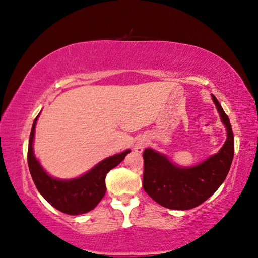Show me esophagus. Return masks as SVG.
Masks as SVG:
<instances>
[{
  "mask_svg": "<svg viewBox=\"0 0 258 258\" xmlns=\"http://www.w3.org/2000/svg\"><path fill=\"white\" fill-rule=\"evenodd\" d=\"M146 146H147V141H146V140H145V139L140 140V141L137 142V145H135L134 149L137 150L138 152H142L143 149H145V148H146Z\"/></svg>",
  "mask_w": 258,
  "mask_h": 258,
  "instance_id": "obj_1",
  "label": "esophagus"
}]
</instances>
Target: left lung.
Returning a JSON list of instances; mask_svg holds the SVG:
<instances>
[{
	"mask_svg": "<svg viewBox=\"0 0 258 258\" xmlns=\"http://www.w3.org/2000/svg\"><path fill=\"white\" fill-rule=\"evenodd\" d=\"M221 120L226 128V140L215 155L190 167L174 164L167 156L147 148L143 151V189L161 206L186 211L199 206L224 182L234 155L233 132L229 117L212 94Z\"/></svg>",
	"mask_w": 258,
	"mask_h": 258,
	"instance_id": "left-lung-1",
	"label": "left lung"
}]
</instances>
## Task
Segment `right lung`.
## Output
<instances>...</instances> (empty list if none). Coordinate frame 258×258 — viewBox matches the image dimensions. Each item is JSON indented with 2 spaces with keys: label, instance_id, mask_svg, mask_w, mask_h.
<instances>
[{
  "label": "right lung",
  "instance_id": "add662e5",
  "mask_svg": "<svg viewBox=\"0 0 258 258\" xmlns=\"http://www.w3.org/2000/svg\"><path fill=\"white\" fill-rule=\"evenodd\" d=\"M38 116L30 131L27 157L30 175L38 192L50 205L68 215H81L92 211L106 194L104 180L108 172L120 164L131 150L108 157L78 177L69 180L55 178L46 173L34 154L33 143Z\"/></svg>",
  "mask_w": 258,
  "mask_h": 258
}]
</instances>
